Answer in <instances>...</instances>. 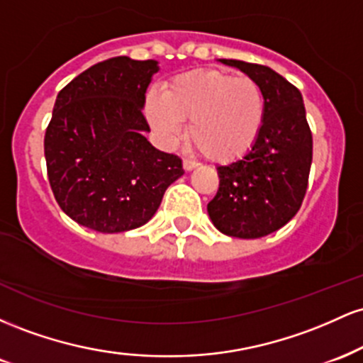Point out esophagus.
<instances>
[{
	"label": "esophagus",
	"instance_id": "obj_1",
	"mask_svg": "<svg viewBox=\"0 0 363 363\" xmlns=\"http://www.w3.org/2000/svg\"><path fill=\"white\" fill-rule=\"evenodd\" d=\"M182 167H184L186 172H189V170H194L196 167H198V164H196L194 160H187L186 158V160L182 162Z\"/></svg>",
	"mask_w": 363,
	"mask_h": 363
}]
</instances>
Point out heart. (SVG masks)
<instances>
[{"instance_id":"heart-1","label":"heart","mask_w":363,"mask_h":363,"mask_svg":"<svg viewBox=\"0 0 363 363\" xmlns=\"http://www.w3.org/2000/svg\"><path fill=\"white\" fill-rule=\"evenodd\" d=\"M147 118L158 138L174 145L187 124V138L213 162L245 155L259 136L264 121V95L254 78L230 77L215 69L177 74L164 97L148 94Z\"/></svg>"}]
</instances>
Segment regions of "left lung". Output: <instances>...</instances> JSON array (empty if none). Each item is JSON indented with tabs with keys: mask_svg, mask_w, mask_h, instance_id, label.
I'll return each instance as SVG.
<instances>
[{
	"mask_svg": "<svg viewBox=\"0 0 363 363\" xmlns=\"http://www.w3.org/2000/svg\"><path fill=\"white\" fill-rule=\"evenodd\" d=\"M259 83L264 121L252 148L239 160L216 167L220 186L208 215L220 232L259 239L297 215L312 164V135L302 94L268 66L218 60Z\"/></svg>",
	"mask_w": 363,
	"mask_h": 363,
	"instance_id": "obj_1",
	"label": "left lung"
}]
</instances>
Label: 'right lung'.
<instances>
[{
    "label": "right lung",
    "mask_w": 363,
    "mask_h": 363,
    "mask_svg": "<svg viewBox=\"0 0 363 363\" xmlns=\"http://www.w3.org/2000/svg\"><path fill=\"white\" fill-rule=\"evenodd\" d=\"M158 61L128 56L97 62L57 94L44 138L49 184L69 218L119 234L155 215L184 174L181 158L147 140L145 94Z\"/></svg>",
    "instance_id": "right-lung-1"
}]
</instances>
